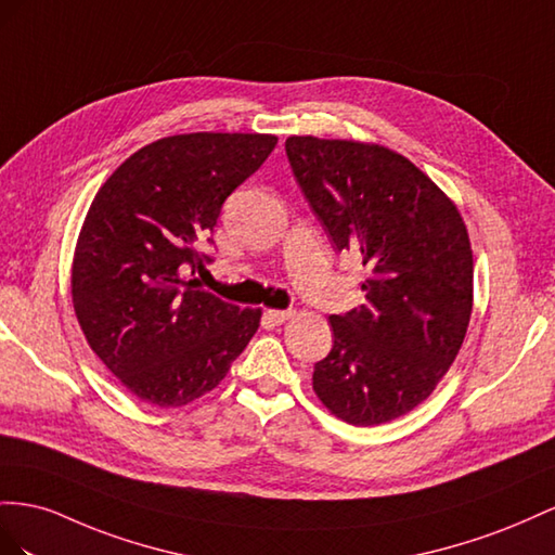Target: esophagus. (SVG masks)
<instances>
[{
	"instance_id": "obj_1",
	"label": "esophagus",
	"mask_w": 555,
	"mask_h": 555,
	"mask_svg": "<svg viewBox=\"0 0 555 555\" xmlns=\"http://www.w3.org/2000/svg\"><path fill=\"white\" fill-rule=\"evenodd\" d=\"M293 311H279V309H269V311H264V319L272 323V325H283L286 321H291L293 319Z\"/></svg>"
}]
</instances>
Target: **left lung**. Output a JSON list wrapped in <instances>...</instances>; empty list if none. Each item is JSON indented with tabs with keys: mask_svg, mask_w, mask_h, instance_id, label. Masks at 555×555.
Here are the masks:
<instances>
[{
	"mask_svg": "<svg viewBox=\"0 0 555 555\" xmlns=\"http://www.w3.org/2000/svg\"><path fill=\"white\" fill-rule=\"evenodd\" d=\"M295 181L335 250H356L365 305L330 315L313 365L321 402L351 425L400 418L435 390L472 313V248L455 204L400 153L360 141L291 137Z\"/></svg>",
	"mask_w": 555,
	"mask_h": 555,
	"instance_id": "8db88e82",
	"label": "left lung"
}]
</instances>
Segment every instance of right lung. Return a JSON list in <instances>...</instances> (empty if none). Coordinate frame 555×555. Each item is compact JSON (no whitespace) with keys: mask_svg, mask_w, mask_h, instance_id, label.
Listing matches in <instances>:
<instances>
[{"mask_svg":"<svg viewBox=\"0 0 555 555\" xmlns=\"http://www.w3.org/2000/svg\"><path fill=\"white\" fill-rule=\"evenodd\" d=\"M276 146L272 134L195 132L130 155L94 195L72 299L90 348L139 400L183 406L223 382L260 325L193 279L225 199Z\"/></svg>","mask_w":555,"mask_h":555,"instance_id":"obj_1","label":"right lung"}]
</instances>
